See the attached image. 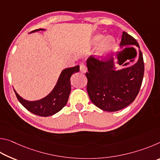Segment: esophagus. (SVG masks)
<instances>
[{
    "label": "esophagus",
    "mask_w": 160,
    "mask_h": 160,
    "mask_svg": "<svg viewBox=\"0 0 160 160\" xmlns=\"http://www.w3.org/2000/svg\"><path fill=\"white\" fill-rule=\"evenodd\" d=\"M80 72H82V73H85V72H87V70H88V69H87V67L84 64L81 65L80 67Z\"/></svg>",
    "instance_id": "esophagus-1"
}]
</instances>
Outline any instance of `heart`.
<instances>
[{
  "instance_id": "obj_1",
  "label": "heart",
  "mask_w": 160,
  "mask_h": 160,
  "mask_svg": "<svg viewBox=\"0 0 160 160\" xmlns=\"http://www.w3.org/2000/svg\"><path fill=\"white\" fill-rule=\"evenodd\" d=\"M114 37L107 35L104 37L102 34H97L94 35L92 40L94 46L98 45L96 49V56L99 58H102L109 54L114 47L115 45Z\"/></svg>"
}]
</instances>
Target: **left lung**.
Instances as JSON below:
<instances>
[{"label":"left lung","mask_w":160,"mask_h":160,"mask_svg":"<svg viewBox=\"0 0 160 160\" xmlns=\"http://www.w3.org/2000/svg\"><path fill=\"white\" fill-rule=\"evenodd\" d=\"M128 46L138 48V58L131 66L116 70L114 58L100 61L91 56L87 60V90L92 102L100 109H122L131 104L139 92L144 75L142 53L136 40L123 32L120 47Z\"/></svg>","instance_id":"8db88e82"}]
</instances>
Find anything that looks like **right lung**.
I'll use <instances>...</instances> for the list:
<instances>
[{
	"label": "right lung",
	"mask_w": 160,
	"mask_h": 160,
	"mask_svg": "<svg viewBox=\"0 0 160 160\" xmlns=\"http://www.w3.org/2000/svg\"><path fill=\"white\" fill-rule=\"evenodd\" d=\"M44 30V29H39L31 32L30 33ZM79 70V66L64 69L59 75L57 82L53 90L48 95L41 99L28 101L19 95L14 89L16 97L22 105L34 114L44 117L52 116L66 106L71 90L70 77Z\"/></svg>",
	"instance_id": "1"
}]
</instances>
